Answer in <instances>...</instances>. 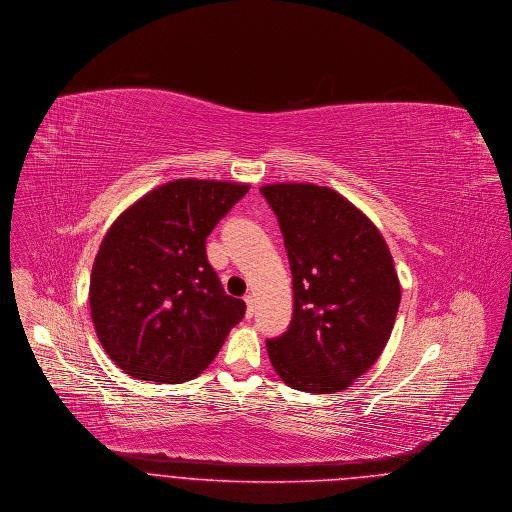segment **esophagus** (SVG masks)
I'll return each mask as SVG.
<instances>
[{"mask_svg": "<svg viewBox=\"0 0 512 512\" xmlns=\"http://www.w3.org/2000/svg\"><path fill=\"white\" fill-rule=\"evenodd\" d=\"M245 305H247V309H245V317H247V319H251V317H253V313H255V300H253V296H245Z\"/></svg>", "mask_w": 512, "mask_h": 512, "instance_id": "1", "label": "esophagus"}]
</instances>
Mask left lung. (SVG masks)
Listing matches in <instances>:
<instances>
[{
    "instance_id": "left-lung-1",
    "label": "left lung",
    "mask_w": 512,
    "mask_h": 512,
    "mask_svg": "<svg viewBox=\"0 0 512 512\" xmlns=\"http://www.w3.org/2000/svg\"><path fill=\"white\" fill-rule=\"evenodd\" d=\"M292 271L294 315L267 340L274 371L296 391H344L387 346L400 305L391 251L348 199L315 183L261 187Z\"/></svg>"
}]
</instances>
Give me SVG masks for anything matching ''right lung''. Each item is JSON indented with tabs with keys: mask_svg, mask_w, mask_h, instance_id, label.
<instances>
[{
	"mask_svg": "<svg viewBox=\"0 0 512 512\" xmlns=\"http://www.w3.org/2000/svg\"><path fill=\"white\" fill-rule=\"evenodd\" d=\"M247 183L176 180L143 195L106 232L92 265L94 331L127 375L185 383L245 315L224 292L205 241Z\"/></svg>",
	"mask_w": 512,
	"mask_h": 512,
	"instance_id": "1",
	"label": "right lung"
}]
</instances>
